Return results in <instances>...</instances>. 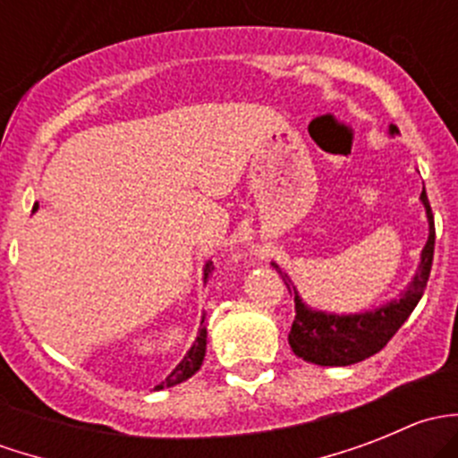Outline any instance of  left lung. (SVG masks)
<instances>
[{
    "label": "left lung",
    "instance_id": "obj_1",
    "mask_svg": "<svg viewBox=\"0 0 458 458\" xmlns=\"http://www.w3.org/2000/svg\"><path fill=\"white\" fill-rule=\"evenodd\" d=\"M396 132L399 128L390 126V135H396ZM421 201L426 206L429 224V237L421 252V263H419V270L408 290L386 306L361 312V315H327V312L312 310L299 299L297 290L290 284L288 276L279 270V266H275L284 276V284L288 285L290 294H294V321L290 327L288 341L297 357L308 363H317V366H352V363L363 361L386 348V344L403 326L405 318L412 315L428 285L434 259V216L426 188L421 192Z\"/></svg>",
    "mask_w": 458,
    "mask_h": 458
}]
</instances>
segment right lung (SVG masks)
<instances>
[{"label": "right lung", "instance_id": "add662e5", "mask_svg": "<svg viewBox=\"0 0 458 458\" xmlns=\"http://www.w3.org/2000/svg\"><path fill=\"white\" fill-rule=\"evenodd\" d=\"M210 266H212V263H206V267H203V279H208V275H210ZM206 339H208L206 317H203L201 318V330H199V335H197L192 348L188 350V354L182 359V363H179V366L174 368V370L170 372L168 377H165V381H161L159 386L155 387V390H164V387L177 386V383L186 381V378H191L192 374L199 370L201 363H203V357H206Z\"/></svg>", "mask_w": 458, "mask_h": 458}]
</instances>
